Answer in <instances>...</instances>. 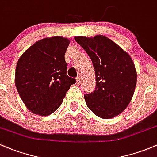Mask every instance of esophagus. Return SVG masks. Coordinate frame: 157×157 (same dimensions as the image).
Returning a JSON list of instances; mask_svg holds the SVG:
<instances>
[{
    "mask_svg": "<svg viewBox=\"0 0 157 157\" xmlns=\"http://www.w3.org/2000/svg\"><path fill=\"white\" fill-rule=\"evenodd\" d=\"M76 84L78 85H81V78H79V77H77L76 78Z\"/></svg>",
    "mask_w": 157,
    "mask_h": 157,
    "instance_id": "esophagus-1",
    "label": "esophagus"
}]
</instances>
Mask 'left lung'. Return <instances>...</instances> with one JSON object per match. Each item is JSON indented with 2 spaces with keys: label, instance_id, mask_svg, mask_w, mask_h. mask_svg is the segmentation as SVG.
Segmentation results:
<instances>
[{
  "label": "left lung",
  "instance_id": "obj_1",
  "mask_svg": "<svg viewBox=\"0 0 157 157\" xmlns=\"http://www.w3.org/2000/svg\"><path fill=\"white\" fill-rule=\"evenodd\" d=\"M93 63L95 90L85 94L87 106L102 119H111L127 107L135 92L137 72L132 58L119 45L103 35L75 37Z\"/></svg>",
  "mask_w": 157,
  "mask_h": 157
}]
</instances>
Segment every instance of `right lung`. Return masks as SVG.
Masks as SVG:
<instances>
[{
  "label": "right lung",
  "mask_w": 157,
  "mask_h": 157,
  "mask_svg": "<svg viewBox=\"0 0 157 157\" xmlns=\"http://www.w3.org/2000/svg\"><path fill=\"white\" fill-rule=\"evenodd\" d=\"M69 40L59 36L34 44L22 54L16 67L15 85L26 107L48 116L63 103L75 79L67 75L65 53Z\"/></svg>",
  "instance_id": "right-lung-1"
}]
</instances>
